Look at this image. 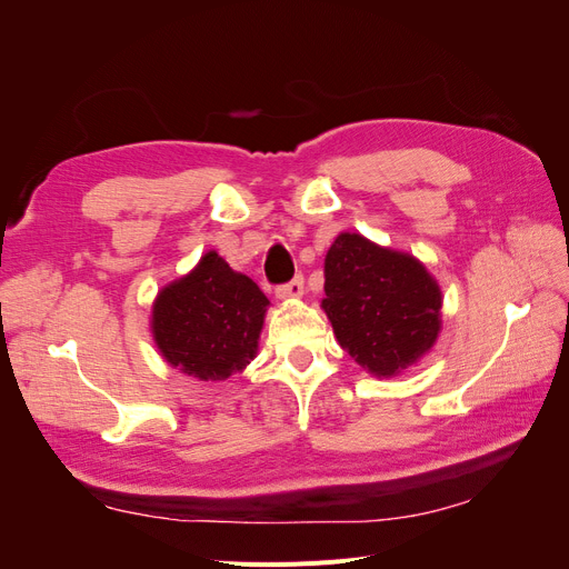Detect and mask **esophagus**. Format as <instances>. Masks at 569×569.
<instances>
[{
	"label": "esophagus",
	"instance_id": "34e87169",
	"mask_svg": "<svg viewBox=\"0 0 569 569\" xmlns=\"http://www.w3.org/2000/svg\"><path fill=\"white\" fill-rule=\"evenodd\" d=\"M274 295H278L280 299H299L303 295V278H301V274H297V278L291 282L280 284L278 289H274Z\"/></svg>",
	"mask_w": 569,
	"mask_h": 569
}]
</instances>
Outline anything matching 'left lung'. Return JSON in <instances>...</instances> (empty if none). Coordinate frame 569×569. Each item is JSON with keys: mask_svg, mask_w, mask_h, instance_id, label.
Here are the masks:
<instances>
[{"mask_svg": "<svg viewBox=\"0 0 569 569\" xmlns=\"http://www.w3.org/2000/svg\"><path fill=\"white\" fill-rule=\"evenodd\" d=\"M322 308L358 366L396 375L432 349L441 291L422 263L343 232L325 258Z\"/></svg>", "mask_w": 569, "mask_h": 569, "instance_id": "obj_1", "label": "left lung"}]
</instances>
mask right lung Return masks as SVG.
Wrapping results in <instances>:
<instances>
[{
  "instance_id": "add662e5",
  "label": "right lung",
  "mask_w": 569,
  "mask_h": 569,
  "mask_svg": "<svg viewBox=\"0 0 569 569\" xmlns=\"http://www.w3.org/2000/svg\"><path fill=\"white\" fill-rule=\"evenodd\" d=\"M268 299L247 274L209 251L187 278L168 284L153 303V337L170 366L226 380L256 356Z\"/></svg>"
}]
</instances>
